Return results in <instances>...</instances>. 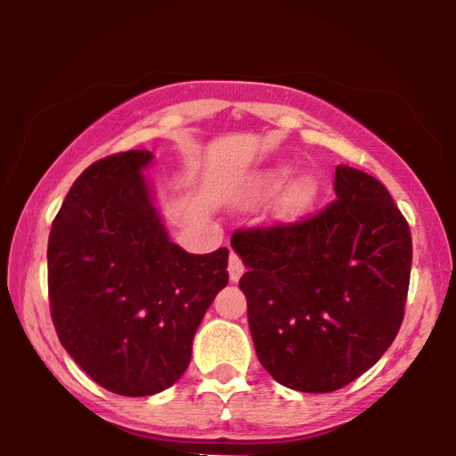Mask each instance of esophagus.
I'll use <instances>...</instances> for the list:
<instances>
[{
    "label": "esophagus",
    "instance_id": "esophagus-1",
    "mask_svg": "<svg viewBox=\"0 0 456 456\" xmlns=\"http://www.w3.org/2000/svg\"><path fill=\"white\" fill-rule=\"evenodd\" d=\"M228 273H230V280H232V282H239L242 273H245V264H242V259L236 253H230Z\"/></svg>",
    "mask_w": 456,
    "mask_h": 456
}]
</instances>
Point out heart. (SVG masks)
I'll return each instance as SVG.
<instances>
[{"label":"heart","instance_id":"obj_1","mask_svg":"<svg viewBox=\"0 0 456 456\" xmlns=\"http://www.w3.org/2000/svg\"><path fill=\"white\" fill-rule=\"evenodd\" d=\"M292 176V170L289 166H278L270 167V170H261L253 174L251 178L247 180L245 186H242V201L247 203H261L278 195L280 191L284 189L286 183H289ZM317 199V183L314 178L303 176L295 180L286 191L282 199V205H280V214L284 217H301L307 214V211L314 208Z\"/></svg>","mask_w":456,"mask_h":456}]
</instances>
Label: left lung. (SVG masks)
Instances as JSON below:
<instances>
[{
	"mask_svg": "<svg viewBox=\"0 0 456 456\" xmlns=\"http://www.w3.org/2000/svg\"><path fill=\"white\" fill-rule=\"evenodd\" d=\"M334 191L320 214L232 234L255 353L298 392L340 390L376 365L407 303L413 245L390 192L348 166Z\"/></svg>",
	"mask_w": 456,
	"mask_h": 456,
	"instance_id": "obj_1",
	"label": "left lung"
}]
</instances>
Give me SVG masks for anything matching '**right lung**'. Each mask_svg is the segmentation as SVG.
<instances>
[{
	"instance_id": "1",
	"label": "right lung",
	"mask_w": 456,
	"mask_h": 456,
	"mask_svg": "<svg viewBox=\"0 0 456 456\" xmlns=\"http://www.w3.org/2000/svg\"><path fill=\"white\" fill-rule=\"evenodd\" d=\"M149 151L91 164L74 180L47 245L49 309L61 346L122 396L170 388L228 284V248L192 255L167 239L141 170Z\"/></svg>"
}]
</instances>
